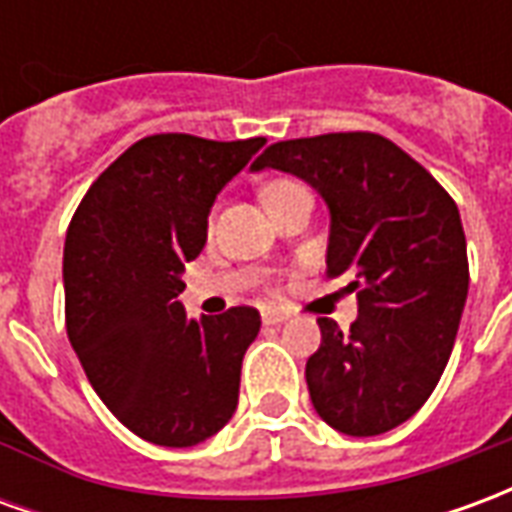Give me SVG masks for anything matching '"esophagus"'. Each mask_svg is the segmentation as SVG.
<instances>
[{"label":"esophagus","instance_id":"34e87169","mask_svg":"<svg viewBox=\"0 0 512 512\" xmlns=\"http://www.w3.org/2000/svg\"><path fill=\"white\" fill-rule=\"evenodd\" d=\"M282 321H288V312L285 310H277V307H266V310H263V323H266V326H277V323Z\"/></svg>","mask_w":512,"mask_h":512}]
</instances>
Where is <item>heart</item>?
I'll return each mask as SVG.
<instances>
[{"label":"heart","mask_w":512,"mask_h":512,"mask_svg":"<svg viewBox=\"0 0 512 512\" xmlns=\"http://www.w3.org/2000/svg\"><path fill=\"white\" fill-rule=\"evenodd\" d=\"M282 186H290V183H277V186H271L268 191H274V189H282Z\"/></svg>","instance_id":"obj_1"}]
</instances>
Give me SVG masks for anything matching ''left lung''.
I'll return each mask as SVG.
<instances>
[{
    "mask_svg": "<svg viewBox=\"0 0 512 512\" xmlns=\"http://www.w3.org/2000/svg\"><path fill=\"white\" fill-rule=\"evenodd\" d=\"M290 172L329 208L326 274H354L359 318H318L307 359L318 417L345 436H378L414 417L455 345L469 293L461 213L428 169L384 136L351 131L271 145L252 172Z\"/></svg>",
    "mask_w": 512,
    "mask_h": 512,
    "instance_id": "1",
    "label": "left lung"
}]
</instances>
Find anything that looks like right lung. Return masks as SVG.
<instances>
[{"mask_svg":"<svg viewBox=\"0 0 512 512\" xmlns=\"http://www.w3.org/2000/svg\"><path fill=\"white\" fill-rule=\"evenodd\" d=\"M263 145V136H145L73 213L62 257L68 337L98 397L139 439L194 447L235 414L260 312L197 321L178 296L183 268L208 241L216 194Z\"/></svg>","mask_w":512,"mask_h":512,"instance_id":"1","label":"right lung"}]
</instances>
